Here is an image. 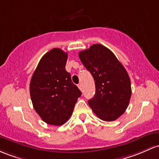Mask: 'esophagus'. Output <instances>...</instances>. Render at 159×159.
<instances>
[{"mask_svg":"<svg viewBox=\"0 0 159 159\" xmlns=\"http://www.w3.org/2000/svg\"><path fill=\"white\" fill-rule=\"evenodd\" d=\"M78 88L80 89V90H82V84H81V83H80V84H78Z\"/></svg>","mask_w":159,"mask_h":159,"instance_id":"1","label":"esophagus"}]
</instances>
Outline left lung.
<instances>
[{
    "label": "left lung",
    "instance_id": "obj_1",
    "mask_svg": "<svg viewBox=\"0 0 159 159\" xmlns=\"http://www.w3.org/2000/svg\"><path fill=\"white\" fill-rule=\"evenodd\" d=\"M78 55L95 81V95L88 100L89 106L101 120L115 121L124 114L131 97L126 69L109 49L99 43Z\"/></svg>",
    "mask_w": 159,
    "mask_h": 159
}]
</instances>
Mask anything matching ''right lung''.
<instances>
[{"label": "right lung", "instance_id": "obj_1", "mask_svg": "<svg viewBox=\"0 0 159 159\" xmlns=\"http://www.w3.org/2000/svg\"><path fill=\"white\" fill-rule=\"evenodd\" d=\"M68 54L60 48L45 53L31 77L30 96L41 119L56 126L63 125L72 115L81 92L66 70Z\"/></svg>", "mask_w": 159, "mask_h": 159}]
</instances>
